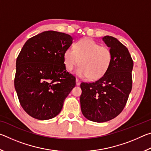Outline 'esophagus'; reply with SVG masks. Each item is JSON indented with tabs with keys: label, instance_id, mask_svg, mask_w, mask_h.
Segmentation results:
<instances>
[{
	"label": "esophagus",
	"instance_id": "1",
	"mask_svg": "<svg viewBox=\"0 0 151 151\" xmlns=\"http://www.w3.org/2000/svg\"><path fill=\"white\" fill-rule=\"evenodd\" d=\"M81 81L80 80H79V79H78V78H76V85H81Z\"/></svg>",
	"mask_w": 151,
	"mask_h": 151
}]
</instances>
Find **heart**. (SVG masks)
<instances>
[{
	"instance_id": "heart-1",
	"label": "heart",
	"mask_w": 151,
	"mask_h": 151,
	"mask_svg": "<svg viewBox=\"0 0 151 151\" xmlns=\"http://www.w3.org/2000/svg\"><path fill=\"white\" fill-rule=\"evenodd\" d=\"M63 58L66 70H73L79 64L81 66L76 70V75L95 81L103 77L108 71L112 54L109 47L85 38L76 42L74 48L66 49Z\"/></svg>"
}]
</instances>
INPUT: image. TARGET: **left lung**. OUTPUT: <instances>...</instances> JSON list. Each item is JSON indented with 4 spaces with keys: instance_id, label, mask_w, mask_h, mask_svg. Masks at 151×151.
<instances>
[{
    "instance_id": "8db88e82",
    "label": "left lung",
    "mask_w": 151,
    "mask_h": 151,
    "mask_svg": "<svg viewBox=\"0 0 151 151\" xmlns=\"http://www.w3.org/2000/svg\"><path fill=\"white\" fill-rule=\"evenodd\" d=\"M112 60L103 77L93 83H81L82 113L89 121L103 122L117 116L124 109L132 85L133 60L124 45L116 38L105 36Z\"/></svg>"
}]
</instances>
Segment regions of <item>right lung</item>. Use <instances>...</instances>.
Instances as JSON below:
<instances>
[{
    "mask_svg": "<svg viewBox=\"0 0 151 151\" xmlns=\"http://www.w3.org/2000/svg\"><path fill=\"white\" fill-rule=\"evenodd\" d=\"M72 42L69 35L48 30L30 38L20 50L14 88L20 105L33 118L58 115L75 86L76 78L66 71L63 58Z\"/></svg>",
    "mask_w": 151,
    "mask_h": 151,
    "instance_id": "add662e5",
    "label": "right lung"
}]
</instances>
